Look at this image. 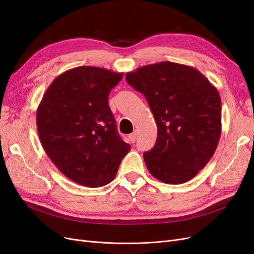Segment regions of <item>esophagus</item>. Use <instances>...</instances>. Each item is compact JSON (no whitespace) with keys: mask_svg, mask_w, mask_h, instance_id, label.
<instances>
[{"mask_svg":"<svg viewBox=\"0 0 254 254\" xmlns=\"http://www.w3.org/2000/svg\"><path fill=\"white\" fill-rule=\"evenodd\" d=\"M129 140L131 143H134L136 141V132H133L131 134H129Z\"/></svg>","mask_w":254,"mask_h":254,"instance_id":"obj_1","label":"esophagus"}]
</instances>
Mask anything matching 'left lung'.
I'll use <instances>...</instances> for the list:
<instances>
[{"label": "left lung", "mask_w": 254, "mask_h": 254, "mask_svg": "<svg viewBox=\"0 0 254 254\" xmlns=\"http://www.w3.org/2000/svg\"><path fill=\"white\" fill-rule=\"evenodd\" d=\"M126 80L144 94L157 124V142L143 155L149 173L167 184L193 179L220 139L217 89L195 67L171 61L141 66Z\"/></svg>", "instance_id": "1"}]
</instances>
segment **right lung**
I'll return each instance as SVG.
<instances>
[{"mask_svg": "<svg viewBox=\"0 0 254 254\" xmlns=\"http://www.w3.org/2000/svg\"><path fill=\"white\" fill-rule=\"evenodd\" d=\"M123 78L104 67L77 66L53 80L38 106L40 142L68 179L87 188L110 183L130 145L121 139L108 96Z\"/></svg>", "mask_w": 254, "mask_h": 254, "instance_id": "right-lung-1", "label": "right lung"}]
</instances>
